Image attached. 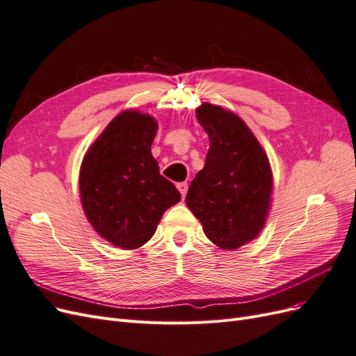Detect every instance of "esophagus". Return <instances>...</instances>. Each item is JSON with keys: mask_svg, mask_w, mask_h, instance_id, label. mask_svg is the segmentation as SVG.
<instances>
[{"mask_svg": "<svg viewBox=\"0 0 356 356\" xmlns=\"http://www.w3.org/2000/svg\"><path fill=\"white\" fill-rule=\"evenodd\" d=\"M177 188L179 190L181 196H182V197H186V195H187V190H188V184H187V182H178V184H177Z\"/></svg>", "mask_w": 356, "mask_h": 356, "instance_id": "esophagus-1", "label": "esophagus"}]
</instances>
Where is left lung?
I'll return each mask as SVG.
<instances>
[{
    "mask_svg": "<svg viewBox=\"0 0 356 356\" xmlns=\"http://www.w3.org/2000/svg\"><path fill=\"white\" fill-rule=\"evenodd\" d=\"M196 117L209 136V149L186 203L212 243L238 250L264 227L272 202V168L239 115L204 102Z\"/></svg>",
    "mask_w": 356,
    "mask_h": 356,
    "instance_id": "8db88e82",
    "label": "left lung"
}]
</instances>
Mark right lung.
I'll return each mask as SVG.
<instances>
[{"label":"right lung","mask_w":356,"mask_h":356,"mask_svg":"<svg viewBox=\"0 0 356 356\" xmlns=\"http://www.w3.org/2000/svg\"><path fill=\"white\" fill-rule=\"evenodd\" d=\"M156 132L154 117L123 111L90 145L80 168L86 217L96 233L122 250L147 243L161 215L181 200L152 154Z\"/></svg>","instance_id":"1"}]
</instances>
